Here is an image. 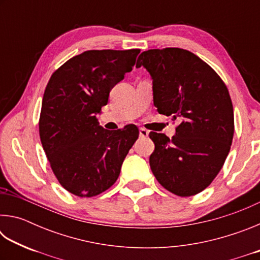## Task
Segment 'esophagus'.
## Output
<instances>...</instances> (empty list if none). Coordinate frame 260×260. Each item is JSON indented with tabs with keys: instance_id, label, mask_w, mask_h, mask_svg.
Instances as JSON below:
<instances>
[{
	"instance_id": "obj_1",
	"label": "esophagus",
	"mask_w": 260,
	"mask_h": 260,
	"mask_svg": "<svg viewBox=\"0 0 260 260\" xmlns=\"http://www.w3.org/2000/svg\"><path fill=\"white\" fill-rule=\"evenodd\" d=\"M140 136H142V138H148L149 131L146 128H140Z\"/></svg>"
}]
</instances>
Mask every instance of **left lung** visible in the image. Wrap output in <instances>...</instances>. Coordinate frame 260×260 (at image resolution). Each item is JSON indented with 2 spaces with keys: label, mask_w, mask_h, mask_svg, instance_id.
I'll list each match as a JSON object with an SVG mask.
<instances>
[{
  "label": "left lung",
  "mask_w": 260,
  "mask_h": 260,
  "mask_svg": "<svg viewBox=\"0 0 260 260\" xmlns=\"http://www.w3.org/2000/svg\"><path fill=\"white\" fill-rule=\"evenodd\" d=\"M152 78L158 112L179 119L175 135L150 132L149 158L157 181L181 197L208 188L223 166L234 135V111L225 82L192 52L180 48L143 51L136 68Z\"/></svg>",
  "instance_id": "left-lung-1"
}]
</instances>
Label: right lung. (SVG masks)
I'll return each mask as SVG.
<instances>
[{
  "label": "right lung",
  "instance_id": "add662e5",
  "mask_svg": "<svg viewBox=\"0 0 260 260\" xmlns=\"http://www.w3.org/2000/svg\"><path fill=\"white\" fill-rule=\"evenodd\" d=\"M139 54L88 50L65 61L47 83L39 133L55 177L73 195L93 197L111 187L139 138L133 124L108 131L96 117Z\"/></svg>",
  "mask_w": 260,
  "mask_h": 260
}]
</instances>
